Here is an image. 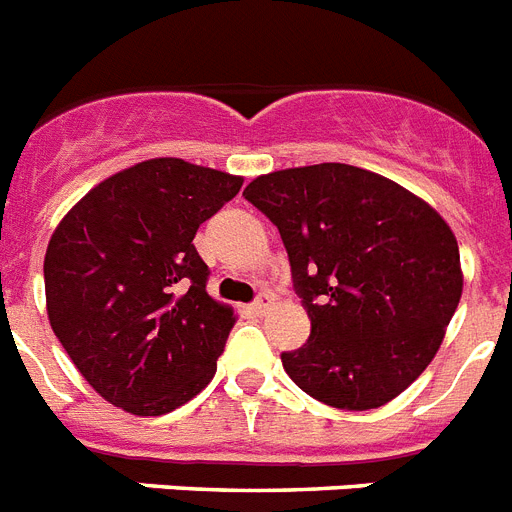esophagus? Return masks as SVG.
Segmentation results:
<instances>
[{
    "instance_id": "esophagus-1",
    "label": "esophagus",
    "mask_w": 512,
    "mask_h": 512,
    "mask_svg": "<svg viewBox=\"0 0 512 512\" xmlns=\"http://www.w3.org/2000/svg\"><path fill=\"white\" fill-rule=\"evenodd\" d=\"M268 309H270V296H260L257 302L249 304V312H252V315H265Z\"/></svg>"
}]
</instances>
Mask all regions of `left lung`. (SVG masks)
I'll return each mask as SVG.
<instances>
[{"instance_id": "obj_1", "label": "left lung", "mask_w": 512, "mask_h": 512, "mask_svg": "<svg viewBox=\"0 0 512 512\" xmlns=\"http://www.w3.org/2000/svg\"><path fill=\"white\" fill-rule=\"evenodd\" d=\"M244 197L278 226L312 333L281 354L307 395L380 409L440 349L461 302L458 242L445 218L393 179L315 163L252 179Z\"/></svg>"}]
</instances>
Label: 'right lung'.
I'll list each match as a JSON object with an SVG mask.
<instances>
[{
  "instance_id": "add662e5",
  "label": "right lung",
  "mask_w": 512,
  "mask_h": 512,
  "mask_svg": "<svg viewBox=\"0 0 512 512\" xmlns=\"http://www.w3.org/2000/svg\"><path fill=\"white\" fill-rule=\"evenodd\" d=\"M242 182L150 158L96 184L51 234V330L90 388L119 409L169 414L216 375L236 315L205 291L208 265L192 239Z\"/></svg>"
}]
</instances>
